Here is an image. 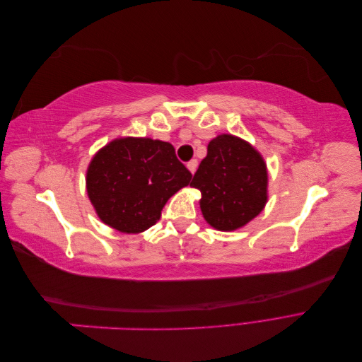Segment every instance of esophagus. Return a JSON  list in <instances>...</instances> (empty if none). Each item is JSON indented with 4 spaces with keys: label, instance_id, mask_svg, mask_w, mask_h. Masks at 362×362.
Listing matches in <instances>:
<instances>
[{
    "label": "esophagus",
    "instance_id": "34e87169",
    "mask_svg": "<svg viewBox=\"0 0 362 362\" xmlns=\"http://www.w3.org/2000/svg\"><path fill=\"white\" fill-rule=\"evenodd\" d=\"M187 169L190 170V173H194L196 169H198V160H192L187 163Z\"/></svg>",
    "mask_w": 362,
    "mask_h": 362
}]
</instances>
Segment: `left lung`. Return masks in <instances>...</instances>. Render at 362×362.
I'll return each instance as SVG.
<instances>
[{
    "mask_svg": "<svg viewBox=\"0 0 362 362\" xmlns=\"http://www.w3.org/2000/svg\"><path fill=\"white\" fill-rule=\"evenodd\" d=\"M267 164L249 141L218 134L206 148L190 182L201 192L199 206L206 223L231 233L255 218L267 204Z\"/></svg>",
    "mask_w": 362,
    "mask_h": 362,
    "instance_id": "8db88e82",
    "label": "left lung"
}]
</instances>
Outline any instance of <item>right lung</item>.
<instances>
[{"label": "right lung", "mask_w": 362, "mask_h": 362, "mask_svg": "<svg viewBox=\"0 0 362 362\" xmlns=\"http://www.w3.org/2000/svg\"><path fill=\"white\" fill-rule=\"evenodd\" d=\"M190 180L169 141L117 137L90 160L86 190L103 223L139 234L160 221L163 206Z\"/></svg>", "instance_id": "obj_1"}]
</instances>
